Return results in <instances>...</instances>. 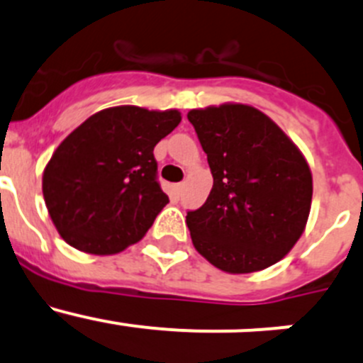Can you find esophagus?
Returning a JSON list of instances; mask_svg holds the SVG:
<instances>
[{
    "instance_id": "34e87169",
    "label": "esophagus",
    "mask_w": 363,
    "mask_h": 363,
    "mask_svg": "<svg viewBox=\"0 0 363 363\" xmlns=\"http://www.w3.org/2000/svg\"><path fill=\"white\" fill-rule=\"evenodd\" d=\"M182 189H184V184H182V182H179V184H175V195H177V199H179V196H181Z\"/></svg>"
}]
</instances>
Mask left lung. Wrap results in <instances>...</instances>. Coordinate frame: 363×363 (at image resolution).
Here are the masks:
<instances>
[{"instance_id": "obj_1", "label": "left lung", "mask_w": 363, "mask_h": 363, "mask_svg": "<svg viewBox=\"0 0 363 363\" xmlns=\"http://www.w3.org/2000/svg\"><path fill=\"white\" fill-rule=\"evenodd\" d=\"M211 167L207 200L188 211L193 246L218 269L250 274L279 262L306 228L313 177L296 145L247 105L188 113Z\"/></svg>"}]
</instances>
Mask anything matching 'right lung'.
I'll use <instances>...</instances> for the list:
<instances>
[{
	"label": "right lung",
	"mask_w": 363,
	"mask_h": 363,
	"mask_svg": "<svg viewBox=\"0 0 363 363\" xmlns=\"http://www.w3.org/2000/svg\"><path fill=\"white\" fill-rule=\"evenodd\" d=\"M179 123L177 111L124 105L94 113L61 142L42 188L69 246L112 255L145 235L168 203L152 151Z\"/></svg>",
	"instance_id": "add662e5"
}]
</instances>
